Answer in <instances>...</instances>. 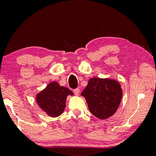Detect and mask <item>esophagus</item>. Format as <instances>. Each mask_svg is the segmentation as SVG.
I'll list each match as a JSON object with an SVG mask.
<instances>
[{"label": "esophagus", "mask_w": 156, "mask_h": 156, "mask_svg": "<svg viewBox=\"0 0 156 156\" xmlns=\"http://www.w3.org/2000/svg\"><path fill=\"white\" fill-rule=\"evenodd\" d=\"M73 92H74V94L76 95H78L79 94H80V89H79L78 88H76L75 89H73Z\"/></svg>", "instance_id": "34e87169"}]
</instances>
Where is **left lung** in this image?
Listing matches in <instances>:
<instances>
[{"label": "left lung", "mask_w": 156, "mask_h": 156, "mask_svg": "<svg viewBox=\"0 0 156 156\" xmlns=\"http://www.w3.org/2000/svg\"><path fill=\"white\" fill-rule=\"evenodd\" d=\"M92 114L100 119L109 118L117 111L122 98L120 84L115 80L91 78L82 92Z\"/></svg>", "instance_id": "obj_1"}]
</instances>
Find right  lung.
<instances>
[{
	"label": "right lung",
	"mask_w": 156,
	"mask_h": 156,
	"mask_svg": "<svg viewBox=\"0 0 156 156\" xmlns=\"http://www.w3.org/2000/svg\"><path fill=\"white\" fill-rule=\"evenodd\" d=\"M68 95H73V92L54 81L37 95L36 101L39 107L49 116L57 117L65 109Z\"/></svg>",
	"instance_id": "obj_1"
}]
</instances>
